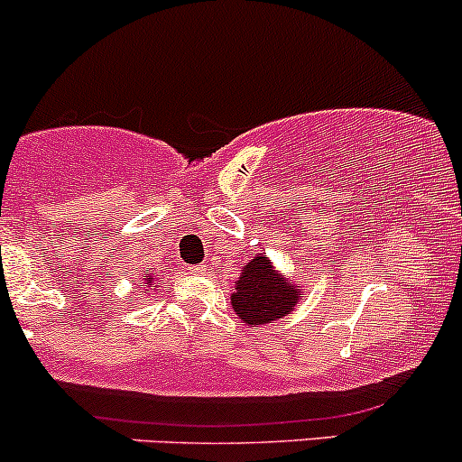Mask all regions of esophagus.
<instances>
[{
  "instance_id": "obj_1",
  "label": "esophagus",
  "mask_w": 462,
  "mask_h": 462,
  "mask_svg": "<svg viewBox=\"0 0 462 462\" xmlns=\"http://www.w3.org/2000/svg\"><path fill=\"white\" fill-rule=\"evenodd\" d=\"M189 271L196 273V275H205V273H207L205 266H189Z\"/></svg>"
}]
</instances>
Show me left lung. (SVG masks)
Segmentation results:
<instances>
[{
    "label": "left lung",
    "instance_id": "1",
    "mask_svg": "<svg viewBox=\"0 0 462 462\" xmlns=\"http://www.w3.org/2000/svg\"><path fill=\"white\" fill-rule=\"evenodd\" d=\"M301 295L304 286L282 275L269 257L257 253L237 277L231 306L246 326H264L291 315Z\"/></svg>",
    "mask_w": 462,
    "mask_h": 462
}]
</instances>
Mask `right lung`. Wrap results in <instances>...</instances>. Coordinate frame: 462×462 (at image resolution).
I'll return each mask as SVG.
<instances>
[{"label": "right lung", "instance_id": "right-lung-1", "mask_svg": "<svg viewBox=\"0 0 462 462\" xmlns=\"http://www.w3.org/2000/svg\"><path fill=\"white\" fill-rule=\"evenodd\" d=\"M141 282H143V284L141 286H152L153 284V282H156V273H143V277H141ZM156 289H158V286H156ZM153 291V289H152Z\"/></svg>", "mask_w": 462, "mask_h": 462}]
</instances>
